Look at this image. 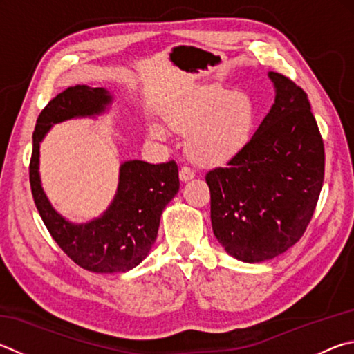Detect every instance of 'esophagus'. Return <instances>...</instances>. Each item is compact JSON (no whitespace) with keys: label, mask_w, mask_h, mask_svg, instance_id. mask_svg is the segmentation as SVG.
<instances>
[{"label":"esophagus","mask_w":354,"mask_h":354,"mask_svg":"<svg viewBox=\"0 0 354 354\" xmlns=\"http://www.w3.org/2000/svg\"><path fill=\"white\" fill-rule=\"evenodd\" d=\"M194 176H195V171L192 170L190 167H181V170H179V179H181V183H187Z\"/></svg>","instance_id":"esophagus-1"}]
</instances>
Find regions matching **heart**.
I'll list each match as a JSON object with an SVG mask.
<instances>
[{"label": "heart", "mask_w": 354, "mask_h": 354, "mask_svg": "<svg viewBox=\"0 0 354 354\" xmlns=\"http://www.w3.org/2000/svg\"><path fill=\"white\" fill-rule=\"evenodd\" d=\"M255 106L248 94L204 86L173 106L169 125L189 134L187 155L204 167L227 164L239 156L252 136ZM153 138L165 139L164 125L150 127Z\"/></svg>", "instance_id": "1"}]
</instances>
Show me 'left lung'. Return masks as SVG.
<instances>
[{"label":"left lung","mask_w":354,"mask_h":354,"mask_svg":"<svg viewBox=\"0 0 354 354\" xmlns=\"http://www.w3.org/2000/svg\"><path fill=\"white\" fill-rule=\"evenodd\" d=\"M275 99L254 136L224 169L210 170L216 240L244 263L271 260L304 235L325 171L324 140L304 89L269 73Z\"/></svg>","instance_id":"8db88e82"}]
</instances>
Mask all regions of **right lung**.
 Here are the masks:
<instances>
[{
    "instance_id": "add662e5",
    "label": "right lung",
    "mask_w": 354,
    "mask_h": 354,
    "mask_svg": "<svg viewBox=\"0 0 354 354\" xmlns=\"http://www.w3.org/2000/svg\"><path fill=\"white\" fill-rule=\"evenodd\" d=\"M113 100L108 89L86 85L57 94L37 119L29 165L32 196L49 234L71 260L99 274L127 272L149 255L162 210L179 190L175 160L155 165L133 159L120 164L118 190L104 214L86 223H73L54 209L41 185V140L55 124L108 113Z\"/></svg>"
}]
</instances>
